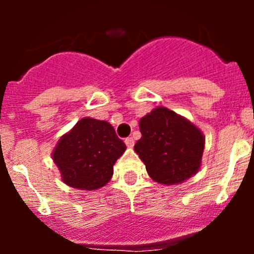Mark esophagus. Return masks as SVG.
Masks as SVG:
<instances>
[{
  "label": "esophagus",
  "instance_id": "esophagus-1",
  "mask_svg": "<svg viewBox=\"0 0 254 254\" xmlns=\"http://www.w3.org/2000/svg\"><path fill=\"white\" fill-rule=\"evenodd\" d=\"M125 142H126V145H127V147H133V145H134V141L132 137H127L125 140Z\"/></svg>",
  "mask_w": 254,
  "mask_h": 254
}]
</instances>
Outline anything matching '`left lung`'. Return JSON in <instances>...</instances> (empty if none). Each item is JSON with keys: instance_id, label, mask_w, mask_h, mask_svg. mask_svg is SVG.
Here are the masks:
<instances>
[{"instance_id": "8db88e82", "label": "left lung", "mask_w": 254, "mask_h": 254, "mask_svg": "<svg viewBox=\"0 0 254 254\" xmlns=\"http://www.w3.org/2000/svg\"><path fill=\"white\" fill-rule=\"evenodd\" d=\"M140 131L142 136L133 149L155 182L179 185L198 172L205 136L187 118L156 107L141 118Z\"/></svg>"}]
</instances>
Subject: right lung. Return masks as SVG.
<instances>
[{"label": "right lung", "mask_w": 254, "mask_h": 254, "mask_svg": "<svg viewBox=\"0 0 254 254\" xmlns=\"http://www.w3.org/2000/svg\"><path fill=\"white\" fill-rule=\"evenodd\" d=\"M125 151L111 123L85 117L60 138L52 159L67 186L94 190L111 181L113 165Z\"/></svg>", "instance_id": "right-lung-1"}]
</instances>
